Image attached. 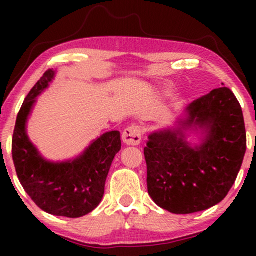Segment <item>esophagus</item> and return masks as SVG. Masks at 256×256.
Masks as SVG:
<instances>
[{
  "label": "esophagus",
  "mask_w": 256,
  "mask_h": 256,
  "mask_svg": "<svg viewBox=\"0 0 256 256\" xmlns=\"http://www.w3.org/2000/svg\"><path fill=\"white\" fill-rule=\"evenodd\" d=\"M122 140L127 146H138L142 141V130L138 126H132L122 134Z\"/></svg>",
  "instance_id": "obj_1"
}]
</instances>
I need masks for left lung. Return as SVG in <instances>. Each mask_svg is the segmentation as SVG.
Wrapping results in <instances>:
<instances>
[{"label":"left lung","instance_id":"left-lung-1","mask_svg":"<svg viewBox=\"0 0 256 256\" xmlns=\"http://www.w3.org/2000/svg\"><path fill=\"white\" fill-rule=\"evenodd\" d=\"M177 124L149 135L146 184L160 208L190 214L216 205L232 188L246 152V128L239 101L227 87L194 100ZM198 128L206 136L192 148L186 132Z\"/></svg>","mask_w":256,"mask_h":256}]
</instances>
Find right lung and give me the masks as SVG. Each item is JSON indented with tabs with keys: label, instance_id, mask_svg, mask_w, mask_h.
<instances>
[{
	"label": "right lung",
	"instance_id": "add662e5",
	"mask_svg": "<svg viewBox=\"0 0 256 256\" xmlns=\"http://www.w3.org/2000/svg\"><path fill=\"white\" fill-rule=\"evenodd\" d=\"M48 70L32 87L17 115L12 160L22 186L38 208L54 216L79 218L88 214L104 194L112 162L121 149L120 132H108L72 160L52 163L40 155L26 135V120L36 98L54 76Z\"/></svg>",
	"mask_w": 256,
	"mask_h": 256
}]
</instances>
